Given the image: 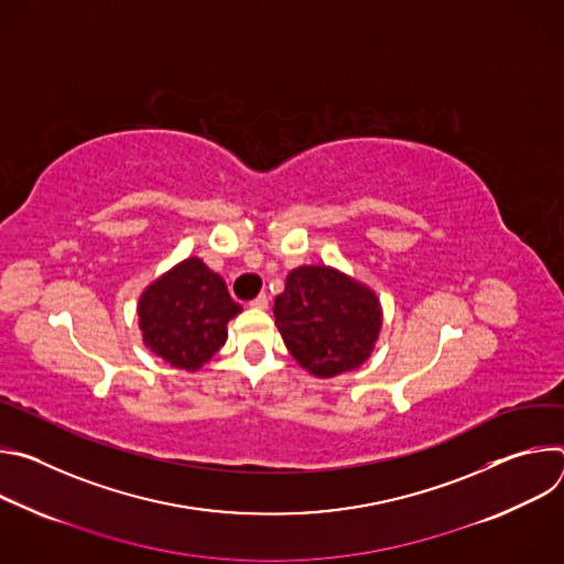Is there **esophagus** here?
Listing matches in <instances>:
<instances>
[{"label":"esophagus","mask_w":564,"mask_h":564,"mask_svg":"<svg viewBox=\"0 0 564 564\" xmlns=\"http://www.w3.org/2000/svg\"><path fill=\"white\" fill-rule=\"evenodd\" d=\"M268 303H270V301H268V296H265V294H259L254 301H250V305H252L254 310H265V307H268Z\"/></svg>","instance_id":"esophagus-1"}]
</instances>
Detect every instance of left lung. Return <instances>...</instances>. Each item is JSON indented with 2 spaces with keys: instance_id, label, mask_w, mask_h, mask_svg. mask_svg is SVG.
I'll return each instance as SVG.
<instances>
[{
  "instance_id": "1",
  "label": "left lung",
  "mask_w": 564,
  "mask_h": 564,
  "mask_svg": "<svg viewBox=\"0 0 564 564\" xmlns=\"http://www.w3.org/2000/svg\"><path fill=\"white\" fill-rule=\"evenodd\" d=\"M274 316L290 355L321 379L359 368L381 333L377 294L328 265L292 270L274 299Z\"/></svg>"
}]
</instances>
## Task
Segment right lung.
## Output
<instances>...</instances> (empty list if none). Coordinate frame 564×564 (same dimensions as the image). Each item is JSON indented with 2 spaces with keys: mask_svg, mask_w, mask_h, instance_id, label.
I'll list each match as a JSON object with an SVG mask.
<instances>
[{
  "mask_svg": "<svg viewBox=\"0 0 564 564\" xmlns=\"http://www.w3.org/2000/svg\"><path fill=\"white\" fill-rule=\"evenodd\" d=\"M240 310L225 281L203 259L189 257L144 288L138 326L155 357L194 372L225 346L229 318Z\"/></svg>",
  "mask_w": 564,
  "mask_h": 564,
  "instance_id": "1",
  "label": "right lung"
}]
</instances>
